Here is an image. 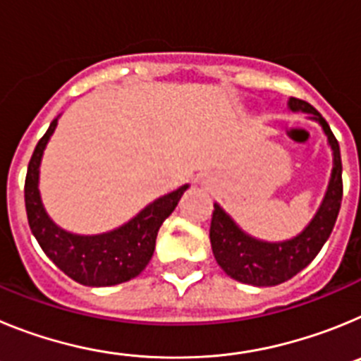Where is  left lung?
I'll return each mask as SVG.
<instances>
[{"label":"left lung","mask_w":361,"mask_h":361,"mask_svg":"<svg viewBox=\"0 0 361 361\" xmlns=\"http://www.w3.org/2000/svg\"><path fill=\"white\" fill-rule=\"evenodd\" d=\"M289 108L293 111L311 114V119L318 121L334 153V168L331 183L325 193L320 209L311 220V224L291 240L271 244V242L257 240L245 235L238 228L224 209L215 204L209 226V240L219 266L231 279L250 286H276L293 279L296 273L304 269L311 260L320 253L325 240L329 238L338 219V212L342 206L343 183H342V157L336 137L331 132L329 124L318 114L314 106L302 99H289Z\"/></svg>","instance_id":"1"}]
</instances>
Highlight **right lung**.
Wrapping results in <instances>:
<instances>
[{"instance_id":"1","label":"right lung","mask_w":361,"mask_h":361,"mask_svg":"<svg viewBox=\"0 0 361 361\" xmlns=\"http://www.w3.org/2000/svg\"><path fill=\"white\" fill-rule=\"evenodd\" d=\"M57 126V119L39 139L28 162L25 178V208L28 226L44 255L75 282L90 288H106L135 279L152 260L161 224L177 206L188 186L178 188L146 206L128 224L103 235L81 237L57 228L44 212L37 190L43 149Z\"/></svg>"}]
</instances>
